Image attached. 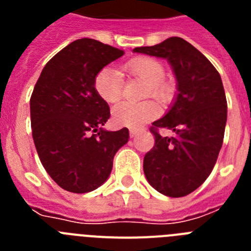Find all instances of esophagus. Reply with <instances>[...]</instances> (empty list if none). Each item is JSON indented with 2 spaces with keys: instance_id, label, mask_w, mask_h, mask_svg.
<instances>
[{
  "instance_id": "obj_1",
  "label": "esophagus",
  "mask_w": 251,
  "mask_h": 251,
  "mask_svg": "<svg viewBox=\"0 0 251 251\" xmlns=\"http://www.w3.org/2000/svg\"><path fill=\"white\" fill-rule=\"evenodd\" d=\"M138 133H139V130L136 129V128H130V129H129V136L132 137V138H133V137H136Z\"/></svg>"
}]
</instances>
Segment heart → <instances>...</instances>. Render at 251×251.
<instances>
[{
    "label": "heart",
    "instance_id": "b5f03b06",
    "mask_svg": "<svg viewBox=\"0 0 251 251\" xmlns=\"http://www.w3.org/2000/svg\"><path fill=\"white\" fill-rule=\"evenodd\" d=\"M122 73L141 79L147 84L145 89V98L157 99L158 101H167L171 97V86L165 81V68L161 61L150 56H137L128 60L122 65ZM94 88L97 94L105 103H117L123 95V75L114 68H105L95 76ZM158 115V106L154 101L129 103L123 101L113 108V122L122 127L137 128Z\"/></svg>",
    "mask_w": 251,
    "mask_h": 251
}]
</instances>
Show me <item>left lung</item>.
<instances>
[{"label":"left lung","mask_w":251,"mask_h":251,"mask_svg":"<svg viewBox=\"0 0 251 251\" xmlns=\"http://www.w3.org/2000/svg\"><path fill=\"white\" fill-rule=\"evenodd\" d=\"M134 52L167 59L177 80V95L163 118L153 122L154 146L146 153L143 171L150 185L170 197H182L200 187L216 163L227 119L220 74L196 48L170 37ZM167 127L172 137L156 130Z\"/></svg>","instance_id":"left-lung-1"}]
</instances>
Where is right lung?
I'll use <instances>...</instances> for the list:
<instances>
[{
  "mask_svg": "<svg viewBox=\"0 0 251 251\" xmlns=\"http://www.w3.org/2000/svg\"><path fill=\"white\" fill-rule=\"evenodd\" d=\"M124 54L98 40L79 39L49 61L30 99L39 158L61 188L90 192L105 182L113 158L129 138L127 128L105 130L109 105L97 94L95 76Z\"/></svg>",
  "mask_w": 251,
  "mask_h": 251,
  "instance_id": "add662e5",
  "label": "right lung"
}]
</instances>
